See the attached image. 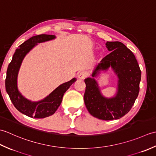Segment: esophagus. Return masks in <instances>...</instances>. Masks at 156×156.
<instances>
[{"instance_id": "34e87169", "label": "esophagus", "mask_w": 156, "mask_h": 156, "mask_svg": "<svg viewBox=\"0 0 156 156\" xmlns=\"http://www.w3.org/2000/svg\"><path fill=\"white\" fill-rule=\"evenodd\" d=\"M88 75V73L87 71H85V70H83V71H81L80 73L78 74V78L80 79H84L85 78H87V76Z\"/></svg>"}]
</instances>
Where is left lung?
I'll list each match as a JSON object with an SVG mask.
<instances>
[{
	"label": "left lung",
	"instance_id": "obj_1",
	"mask_svg": "<svg viewBox=\"0 0 156 156\" xmlns=\"http://www.w3.org/2000/svg\"><path fill=\"white\" fill-rule=\"evenodd\" d=\"M106 45L111 52L102 59L92 76L111 66L119 77L118 92L115 97L106 98L101 94L97 82L88 78L84 80V101L91 115L109 121L120 119L131 110L140 92L141 72L133 52L123 44L107 41Z\"/></svg>",
	"mask_w": 156,
	"mask_h": 156
}]
</instances>
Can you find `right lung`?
Returning <instances> with one entry per match:
<instances>
[{
	"instance_id": "1",
	"label": "right lung",
	"mask_w": 156,
	"mask_h": 156,
	"mask_svg": "<svg viewBox=\"0 0 156 156\" xmlns=\"http://www.w3.org/2000/svg\"><path fill=\"white\" fill-rule=\"evenodd\" d=\"M55 38L52 35H39L25 41L16 49L10 63L5 79L6 90L15 107L21 113L29 117L41 119L49 117L55 113L60 105L63 96L69 87L76 82L74 78L68 82L62 84L53 91L48 97L39 102H31L19 93L16 87V78L20 66L25 55L38 44Z\"/></svg>"
}]
</instances>
